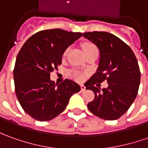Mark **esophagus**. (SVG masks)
I'll use <instances>...</instances> for the list:
<instances>
[{"label":"esophagus","instance_id":"1","mask_svg":"<svg viewBox=\"0 0 148 148\" xmlns=\"http://www.w3.org/2000/svg\"><path fill=\"white\" fill-rule=\"evenodd\" d=\"M80 87H81V91H84L86 90V87H85L84 85H81Z\"/></svg>","mask_w":148,"mask_h":148}]
</instances>
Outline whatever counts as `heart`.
Segmentation results:
<instances>
[{
    "instance_id": "obj_1",
    "label": "heart",
    "mask_w": 148,
    "mask_h": 148,
    "mask_svg": "<svg viewBox=\"0 0 148 148\" xmlns=\"http://www.w3.org/2000/svg\"><path fill=\"white\" fill-rule=\"evenodd\" d=\"M82 49H83L84 53H89V52H91V51H97V52H98L96 46H95V45H93V44H91V43H85L84 45H82ZM66 54V51L64 53V56H65ZM72 76H73L76 80H81L82 78V75L79 74L78 72H77V71H74V72L72 73Z\"/></svg>"
}]
</instances>
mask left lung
<instances>
[{
    "mask_svg": "<svg viewBox=\"0 0 148 148\" xmlns=\"http://www.w3.org/2000/svg\"><path fill=\"white\" fill-rule=\"evenodd\" d=\"M99 50L96 73L87 81L86 89L95 93L87 108L94 115L104 120H116L126 112L137 96L140 70L132 49L118 37L105 32L83 33ZM104 80L109 86L96 88Z\"/></svg>",
    "mask_w": 148,
    "mask_h": 148,
    "instance_id": "1",
    "label": "left lung"
}]
</instances>
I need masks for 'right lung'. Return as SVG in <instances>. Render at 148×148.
Segmentation results:
<instances>
[{
	"label": "right lung",
	"mask_w": 148,
	"mask_h": 148,
	"mask_svg": "<svg viewBox=\"0 0 148 148\" xmlns=\"http://www.w3.org/2000/svg\"><path fill=\"white\" fill-rule=\"evenodd\" d=\"M82 36L80 32L61 29L40 31L19 51L14 70L15 93L24 111L32 118L52 120L65 110L71 95L81 90L70 79L55 84L50 74L61 64L66 49Z\"/></svg>",
	"instance_id": "obj_1"
}]
</instances>
